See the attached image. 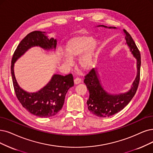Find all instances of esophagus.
Masks as SVG:
<instances>
[{
	"mask_svg": "<svg viewBox=\"0 0 153 153\" xmlns=\"http://www.w3.org/2000/svg\"><path fill=\"white\" fill-rule=\"evenodd\" d=\"M81 82H82V79L80 78H78V77H76V78L75 79V80H74L75 84H76V85L81 83Z\"/></svg>",
	"mask_w": 153,
	"mask_h": 153,
	"instance_id": "34e87169",
	"label": "esophagus"
}]
</instances>
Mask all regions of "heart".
I'll list each match as a JSON object with an SVG mask.
<instances>
[{
	"label": "heart",
	"instance_id": "b5f03b06",
	"mask_svg": "<svg viewBox=\"0 0 153 153\" xmlns=\"http://www.w3.org/2000/svg\"><path fill=\"white\" fill-rule=\"evenodd\" d=\"M97 46L95 39L90 36H82L71 39L67 43L66 50L69 57L63 54L62 59L67 64L72 63L71 58H76L85 53L80 59V65L83 69H89L95 62L94 50Z\"/></svg>",
	"mask_w": 153,
	"mask_h": 153
}]
</instances>
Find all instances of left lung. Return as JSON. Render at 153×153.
<instances>
[{"mask_svg":"<svg viewBox=\"0 0 153 153\" xmlns=\"http://www.w3.org/2000/svg\"><path fill=\"white\" fill-rule=\"evenodd\" d=\"M101 26L107 27L103 25ZM108 28H112V27H108ZM113 28L115 29L116 27H114ZM124 30L127 44L134 56L137 59V75L132 84V87L128 92L113 95L106 92L102 87L96 70L91 69L88 71L84 79V83L86 85L90 94L87 104L88 111L98 117H108L122 111L132 100L139 86L141 63L140 54L131 36L126 30Z\"/></svg>","mask_w":153,"mask_h":153,"instance_id":"1","label":"left lung"}]
</instances>
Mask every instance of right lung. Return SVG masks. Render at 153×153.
Masks as SVG:
<instances>
[{"label":"right lung","instance_id":"1","mask_svg":"<svg viewBox=\"0 0 153 153\" xmlns=\"http://www.w3.org/2000/svg\"><path fill=\"white\" fill-rule=\"evenodd\" d=\"M39 46L46 50L55 48L56 40L48 38L45 32L34 30L29 33L17 46L11 62V75L18 100L28 112L39 117L47 118L56 115L62 110L65 95L69 88L74 85L72 74L65 76L54 75L49 83L36 93H28L18 85L14 73L16 61L28 49Z\"/></svg>","mask_w":153,"mask_h":153}]
</instances>
